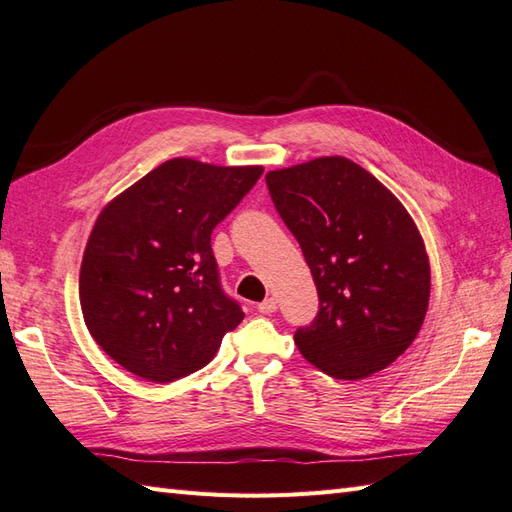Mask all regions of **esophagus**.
<instances>
[{
    "mask_svg": "<svg viewBox=\"0 0 512 512\" xmlns=\"http://www.w3.org/2000/svg\"><path fill=\"white\" fill-rule=\"evenodd\" d=\"M257 309H259V313H272V311H277V300H274V298H266L264 303L257 305Z\"/></svg>",
    "mask_w": 512,
    "mask_h": 512,
    "instance_id": "34e87169",
    "label": "esophagus"
}]
</instances>
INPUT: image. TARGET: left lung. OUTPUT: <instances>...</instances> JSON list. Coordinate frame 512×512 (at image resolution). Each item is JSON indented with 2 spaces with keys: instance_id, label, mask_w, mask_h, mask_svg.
Instances as JSON below:
<instances>
[{
  "instance_id": "1",
  "label": "left lung",
  "mask_w": 512,
  "mask_h": 512,
  "mask_svg": "<svg viewBox=\"0 0 512 512\" xmlns=\"http://www.w3.org/2000/svg\"><path fill=\"white\" fill-rule=\"evenodd\" d=\"M316 283V320L294 342L342 381L385 370L413 344L430 298L426 246L411 214L372 173L326 155L266 175Z\"/></svg>"
}]
</instances>
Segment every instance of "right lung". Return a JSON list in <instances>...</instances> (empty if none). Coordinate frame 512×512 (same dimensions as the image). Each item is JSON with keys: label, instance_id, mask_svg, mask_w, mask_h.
<instances>
[{"label": "right lung", "instance_id": "1", "mask_svg": "<svg viewBox=\"0 0 512 512\" xmlns=\"http://www.w3.org/2000/svg\"><path fill=\"white\" fill-rule=\"evenodd\" d=\"M264 173L173 157L99 214L80 270V305L108 357L153 383L214 359L244 318L220 287L212 231Z\"/></svg>", "mask_w": 512, "mask_h": 512}]
</instances>
